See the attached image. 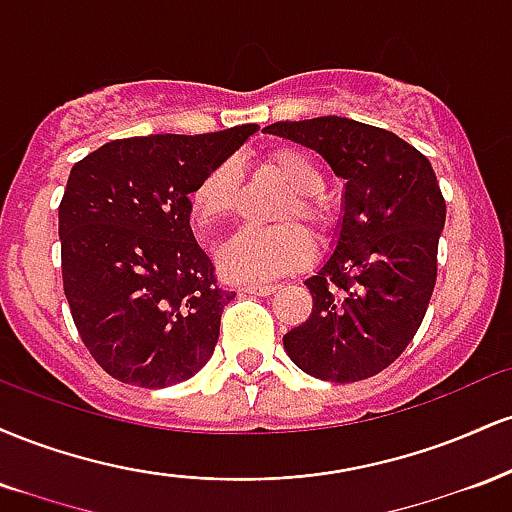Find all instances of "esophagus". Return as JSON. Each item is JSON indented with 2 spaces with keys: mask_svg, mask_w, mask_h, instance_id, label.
Returning a JSON list of instances; mask_svg holds the SVG:
<instances>
[{
  "mask_svg": "<svg viewBox=\"0 0 512 512\" xmlns=\"http://www.w3.org/2000/svg\"><path fill=\"white\" fill-rule=\"evenodd\" d=\"M276 289H279L276 284H245V286H240V291L252 293V296H269V293H274Z\"/></svg>",
  "mask_w": 512,
  "mask_h": 512,
  "instance_id": "1",
  "label": "esophagus"
}]
</instances>
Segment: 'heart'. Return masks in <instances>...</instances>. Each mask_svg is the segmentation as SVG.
I'll return each mask as SVG.
<instances>
[{
    "label": "heart",
    "mask_w": 512,
    "mask_h": 512,
    "mask_svg": "<svg viewBox=\"0 0 512 512\" xmlns=\"http://www.w3.org/2000/svg\"><path fill=\"white\" fill-rule=\"evenodd\" d=\"M279 180L296 192L286 207V216H301L310 221L320 233L330 226V211L317 197L325 187V175L317 161L305 149L281 146L264 161ZM240 202V168L233 161L214 166L199 180L192 192V214L199 226H221L236 214ZM313 257V240L305 228L289 223L276 228H243L219 252L221 272L240 284H262L276 276H284L305 267Z\"/></svg>",
    "instance_id": "heart-1"
}]
</instances>
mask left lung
I'll return each instance as SVG.
<instances>
[{"label": "left lung", "mask_w": 512, "mask_h": 512, "mask_svg": "<svg viewBox=\"0 0 512 512\" xmlns=\"http://www.w3.org/2000/svg\"><path fill=\"white\" fill-rule=\"evenodd\" d=\"M308 146L344 180L334 250L305 279L313 313L284 334L303 373L330 383L378 375L407 349L438 274L445 199L428 158L387 129L349 117L264 127Z\"/></svg>", "instance_id": "left-lung-1"}]
</instances>
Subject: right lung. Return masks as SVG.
Masks as SVG:
<instances>
[{"mask_svg": "<svg viewBox=\"0 0 512 512\" xmlns=\"http://www.w3.org/2000/svg\"><path fill=\"white\" fill-rule=\"evenodd\" d=\"M257 125L115 139L74 163L60 202L64 296L98 366L129 385L168 387L214 354L236 293L190 226L199 180Z\"/></svg>", "mask_w": 512, "mask_h": 512, "instance_id": "add662e5", "label": "right lung"}]
</instances>
